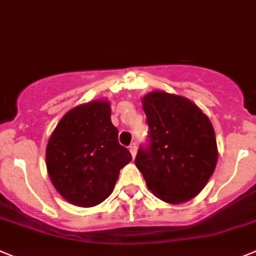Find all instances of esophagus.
<instances>
[{
  "label": "esophagus",
  "instance_id": "1",
  "mask_svg": "<svg viewBox=\"0 0 256 256\" xmlns=\"http://www.w3.org/2000/svg\"><path fill=\"white\" fill-rule=\"evenodd\" d=\"M128 150H130L131 156H135V154H136V145H135V144H131L130 146H128Z\"/></svg>",
  "mask_w": 256,
  "mask_h": 256
}]
</instances>
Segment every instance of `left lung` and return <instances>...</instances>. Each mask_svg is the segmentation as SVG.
I'll use <instances>...</instances> for the list:
<instances>
[{
    "mask_svg": "<svg viewBox=\"0 0 256 256\" xmlns=\"http://www.w3.org/2000/svg\"><path fill=\"white\" fill-rule=\"evenodd\" d=\"M149 144L140 146L135 164L158 199L180 204L196 196L218 160L213 125L206 114L181 96L150 92L142 98Z\"/></svg>",
    "mask_w": 256,
    "mask_h": 256,
    "instance_id": "8db88e82",
    "label": "left lung"
}]
</instances>
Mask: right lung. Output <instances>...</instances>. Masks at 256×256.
Segmentation results:
<instances>
[{
  "mask_svg": "<svg viewBox=\"0 0 256 256\" xmlns=\"http://www.w3.org/2000/svg\"><path fill=\"white\" fill-rule=\"evenodd\" d=\"M132 160L118 144V130L106 100L72 108L48 140L50 178L64 199L78 206H98L114 191L120 170Z\"/></svg>",
  "mask_w": 256,
  "mask_h": 256,
  "instance_id": "add662e5",
  "label": "right lung"
}]
</instances>
